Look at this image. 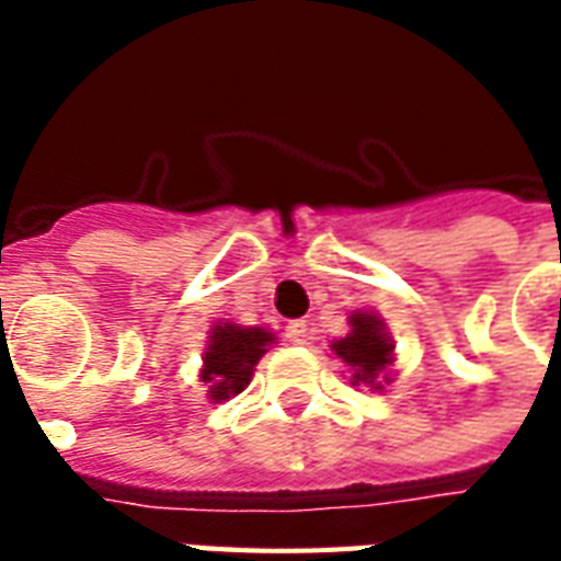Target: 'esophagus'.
Returning <instances> with one entry per match:
<instances>
[{
	"label": "esophagus",
	"instance_id": "obj_1",
	"mask_svg": "<svg viewBox=\"0 0 561 561\" xmlns=\"http://www.w3.org/2000/svg\"><path fill=\"white\" fill-rule=\"evenodd\" d=\"M285 340L291 342V345H306L309 342V324H306L304 318H297V321H291L285 328Z\"/></svg>",
	"mask_w": 561,
	"mask_h": 561
}]
</instances>
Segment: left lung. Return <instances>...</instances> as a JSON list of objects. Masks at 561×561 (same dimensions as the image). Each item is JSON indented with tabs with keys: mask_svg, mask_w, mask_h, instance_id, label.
Instances as JSON below:
<instances>
[{
	"mask_svg": "<svg viewBox=\"0 0 561 561\" xmlns=\"http://www.w3.org/2000/svg\"><path fill=\"white\" fill-rule=\"evenodd\" d=\"M333 352L340 354L345 364L354 369V381H366L376 385L378 373L390 364V352L393 345L381 330V321L373 316H354L352 333L345 340L333 342Z\"/></svg>",
	"mask_w": 561,
	"mask_h": 561,
	"instance_id": "8db88e82",
	"label": "left lung"
}]
</instances>
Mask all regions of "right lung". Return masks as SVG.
Wrapping results in <instances>:
<instances>
[{
    "mask_svg": "<svg viewBox=\"0 0 561 561\" xmlns=\"http://www.w3.org/2000/svg\"><path fill=\"white\" fill-rule=\"evenodd\" d=\"M273 342L267 330L261 328H233L219 324L209 336V348L204 354V381H209L213 400H228L231 393L249 385L261 354Z\"/></svg>",
    "mask_w": 561,
    "mask_h": 561,
    "instance_id": "right-lung-1",
    "label": "right lung"
}]
</instances>
